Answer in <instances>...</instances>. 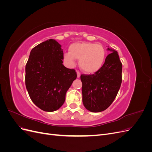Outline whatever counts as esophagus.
I'll return each mask as SVG.
<instances>
[{
  "instance_id": "1",
  "label": "esophagus",
  "mask_w": 152,
  "mask_h": 152,
  "mask_svg": "<svg viewBox=\"0 0 152 152\" xmlns=\"http://www.w3.org/2000/svg\"><path fill=\"white\" fill-rule=\"evenodd\" d=\"M77 78H79L80 77V73L79 72L77 71Z\"/></svg>"
}]
</instances>
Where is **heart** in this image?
Segmentation results:
<instances>
[{
	"mask_svg": "<svg viewBox=\"0 0 152 152\" xmlns=\"http://www.w3.org/2000/svg\"><path fill=\"white\" fill-rule=\"evenodd\" d=\"M70 52L64 54V59L70 65L79 59V66L82 71L93 73L102 67L106 56L104 48L100 44L89 42L73 43L69 48Z\"/></svg>",
	"mask_w": 152,
	"mask_h": 152,
	"instance_id": "heart-1",
	"label": "heart"
}]
</instances>
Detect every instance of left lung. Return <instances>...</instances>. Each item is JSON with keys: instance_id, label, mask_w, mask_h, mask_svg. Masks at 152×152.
Masks as SVG:
<instances>
[{"instance_id": "1", "label": "left lung", "mask_w": 152, "mask_h": 152, "mask_svg": "<svg viewBox=\"0 0 152 152\" xmlns=\"http://www.w3.org/2000/svg\"><path fill=\"white\" fill-rule=\"evenodd\" d=\"M102 67L93 75H80L82 102L91 112L108 108L116 98L122 83V65L118 53L112 49Z\"/></svg>"}]
</instances>
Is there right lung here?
<instances>
[{"mask_svg": "<svg viewBox=\"0 0 152 152\" xmlns=\"http://www.w3.org/2000/svg\"><path fill=\"white\" fill-rule=\"evenodd\" d=\"M61 45L49 39L31 49L25 67V85L33 103L45 112L58 110L77 78L74 69L63 65Z\"/></svg>", "mask_w": 152, "mask_h": 152, "instance_id": "add662e5", "label": "right lung"}]
</instances>
